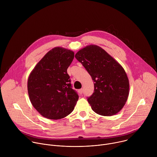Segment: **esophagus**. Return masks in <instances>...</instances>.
I'll return each mask as SVG.
<instances>
[{
	"label": "esophagus",
	"mask_w": 157,
	"mask_h": 157,
	"mask_svg": "<svg viewBox=\"0 0 157 157\" xmlns=\"http://www.w3.org/2000/svg\"><path fill=\"white\" fill-rule=\"evenodd\" d=\"M79 93L81 95L82 94V89H79Z\"/></svg>",
	"instance_id": "esophagus-1"
}]
</instances>
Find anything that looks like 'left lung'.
I'll list each match as a JSON object with an SVG mask.
<instances>
[{
	"label": "left lung",
	"instance_id": "1",
	"mask_svg": "<svg viewBox=\"0 0 157 157\" xmlns=\"http://www.w3.org/2000/svg\"><path fill=\"white\" fill-rule=\"evenodd\" d=\"M75 58L94 82V92L87 99L99 115L112 116L124 107L129 94V81L123 67L101 47L89 44L79 50Z\"/></svg>",
	"mask_w": 157,
	"mask_h": 157
}]
</instances>
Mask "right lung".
<instances>
[{
    "label": "right lung",
    "mask_w": 157,
    "mask_h": 157,
    "mask_svg": "<svg viewBox=\"0 0 157 157\" xmlns=\"http://www.w3.org/2000/svg\"><path fill=\"white\" fill-rule=\"evenodd\" d=\"M74 56V52L70 50L55 47L41 59L29 75V99L43 117L60 119L73 110L79 97L71 88L67 69Z\"/></svg>",
    "instance_id": "1"
}]
</instances>
